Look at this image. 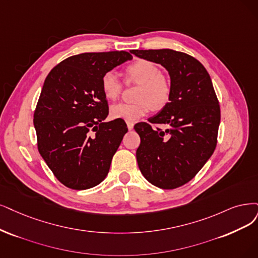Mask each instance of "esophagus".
<instances>
[{
	"label": "esophagus",
	"mask_w": 258,
	"mask_h": 258,
	"mask_svg": "<svg viewBox=\"0 0 258 258\" xmlns=\"http://www.w3.org/2000/svg\"><path fill=\"white\" fill-rule=\"evenodd\" d=\"M126 124H127V127H128V130H133V127H134V122L127 121V122H126Z\"/></svg>",
	"instance_id": "esophagus-1"
}]
</instances>
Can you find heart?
I'll list each match as a JSON object with an SVG mask.
<instances>
[{
	"label": "heart",
	"mask_w": 258,
	"mask_h": 258,
	"mask_svg": "<svg viewBox=\"0 0 258 258\" xmlns=\"http://www.w3.org/2000/svg\"><path fill=\"white\" fill-rule=\"evenodd\" d=\"M126 82L137 83L140 87L137 91L135 103H118L110 107V116L113 119L136 121L145 117L153 108L161 110L170 101L172 86L167 75L163 74L159 67L147 59H137L130 63L125 69ZM101 89L107 100H117L123 90V83L116 72H105L101 79Z\"/></svg>",
	"instance_id": "1"
}]
</instances>
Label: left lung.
Wrapping results in <instances>:
<instances>
[{
	"label": "left lung",
	"instance_id": "left-lung-1",
	"mask_svg": "<svg viewBox=\"0 0 258 258\" xmlns=\"http://www.w3.org/2000/svg\"><path fill=\"white\" fill-rule=\"evenodd\" d=\"M140 58L168 70L172 92L167 106L134 126L140 136L138 167L151 184L174 189L192 179L217 146L220 105L204 66L195 57L170 49L132 50Z\"/></svg>",
	"mask_w": 258,
	"mask_h": 258
}]
</instances>
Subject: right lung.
I'll return each instance as SVG.
<instances>
[{
    "label": "right lung",
    "instance_id": "add662e5",
    "mask_svg": "<svg viewBox=\"0 0 258 258\" xmlns=\"http://www.w3.org/2000/svg\"><path fill=\"white\" fill-rule=\"evenodd\" d=\"M133 56L125 51L82 53L51 70L34 112L40 155L66 187L84 190L106 177L127 132L122 119L104 122L108 104L101 79Z\"/></svg>",
    "mask_w": 258,
    "mask_h": 258
}]
</instances>
